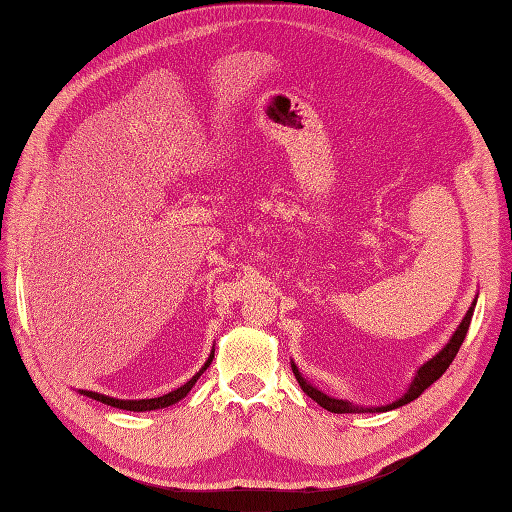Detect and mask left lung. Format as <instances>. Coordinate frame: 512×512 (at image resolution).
<instances>
[{
	"label": "left lung",
	"mask_w": 512,
	"mask_h": 512,
	"mask_svg": "<svg viewBox=\"0 0 512 512\" xmlns=\"http://www.w3.org/2000/svg\"><path fill=\"white\" fill-rule=\"evenodd\" d=\"M473 310H475V301L471 303V308H469V312L464 314V319H462V323L458 325V330H455V334L451 336V341L442 347V350L431 358V361H427L424 363L418 372H416V376H413V380H411V385H409V389L405 391V394H402V398H398V400H394L391 402V405H385V407H358V405H352V402H347V400H339V398H332V396H328V394H323L321 389H317V387H312L306 378L301 376V372L297 369V365L292 363V374H295V378H297V383L301 385V389L306 391V394L312 398V400H317L319 405L323 407V409H328V411H332V413H365V411H389V409H398V407H402V405H407V402H411V400H416L424 389L427 387H431L433 383H436V380L447 372L449 369V365L453 363V358H455V354H458V350H460V345L464 343V336H466V332H469V325H471V317H473Z\"/></svg>",
	"instance_id": "left-lung-1"
}]
</instances>
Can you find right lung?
I'll use <instances>...</instances> for the list:
<instances>
[{
	"mask_svg": "<svg viewBox=\"0 0 512 512\" xmlns=\"http://www.w3.org/2000/svg\"><path fill=\"white\" fill-rule=\"evenodd\" d=\"M213 354H215V350L211 352L209 361L204 363V367H202L200 372L195 374L191 380H187V383H184L182 387L173 389V391H169V394L160 396V398H145V400H118V398H110V396L96 394V391H83V389H81V394H83V396H88V398H92V400H99V402H103V405H110V407H116V409H127V411H154V409H165V407H169V405H176L178 400H182L184 396L189 394L191 387H193L195 383H198V378L206 372V367L211 365V361H213Z\"/></svg>",
	"mask_w": 512,
	"mask_h": 512,
	"instance_id": "right-lung-1",
	"label": "right lung"
}]
</instances>
